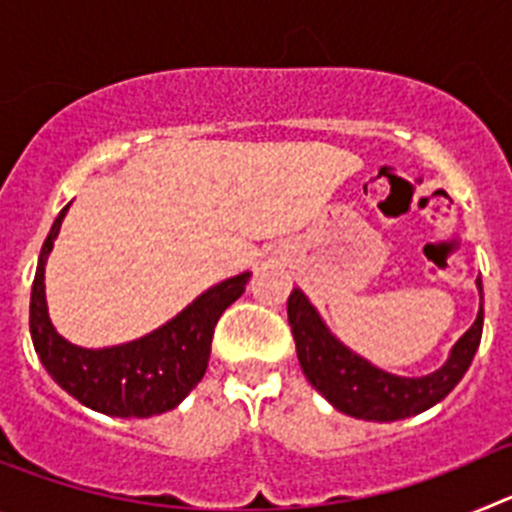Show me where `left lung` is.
<instances>
[{"instance_id":"8db88e82","label":"left lung","mask_w":512,"mask_h":512,"mask_svg":"<svg viewBox=\"0 0 512 512\" xmlns=\"http://www.w3.org/2000/svg\"><path fill=\"white\" fill-rule=\"evenodd\" d=\"M479 312L472 328L451 346L449 359L436 372L423 377H400L390 374L354 354L343 346L320 312L312 307L302 289H292L287 300V318L295 336L297 359L307 382L341 413L359 420H392L410 418L423 410L433 408L436 402L454 390L461 377L467 374L479 341H482V323H485V297H482V279H477Z\"/></svg>"}]
</instances>
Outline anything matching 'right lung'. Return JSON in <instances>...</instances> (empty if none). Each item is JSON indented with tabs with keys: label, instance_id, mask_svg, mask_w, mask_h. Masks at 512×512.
<instances>
[{
	"label": "right lung",
	"instance_id": "right-lung-1",
	"mask_svg": "<svg viewBox=\"0 0 512 512\" xmlns=\"http://www.w3.org/2000/svg\"><path fill=\"white\" fill-rule=\"evenodd\" d=\"M69 207L71 202L58 212L40 248L30 295V336L45 372L74 400L102 415L151 418L169 413L205 377L217 320L225 307L246 292L251 271L202 292L192 305L148 336L107 348L76 346L53 328L45 302V261Z\"/></svg>",
	"mask_w": 512,
	"mask_h": 512
}]
</instances>
